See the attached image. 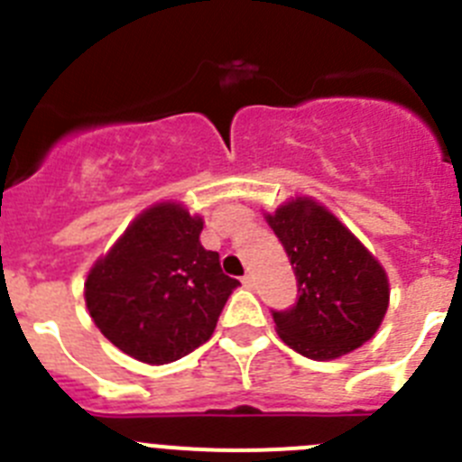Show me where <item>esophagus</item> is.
<instances>
[{
	"label": "esophagus",
	"instance_id": "obj_1",
	"mask_svg": "<svg viewBox=\"0 0 462 462\" xmlns=\"http://www.w3.org/2000/svg\"><path fill=\"white\" fill-rule=\"evenodd\" d=\"M240 281H243V285H247V288H252V285H254V276L252 274H245Z\"/></svg>",
	"mask_w": 462,
	"mask_h": 462
}]
</instances>
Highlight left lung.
<instances>
[{
  "label": "left lung",
  "mask_w": 462,
  "mask_h": 462,
  "mask_svg": "<svg viewBox=\"0 0 462 462\" xmlns=\"http://www.w3.org/2000/svg\"><path fill=\"white\" fill-rule=\"evenodd\" d=\"M297 276V301L272 310L285 345L313 360L358 349L388 310V276L363 245L310 199L267 215Z\"/></svg>",
  "instance_id": "obj_1"
}]
</instances>
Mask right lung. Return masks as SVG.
<instances>
[{"label":"right lung","instance_id":"right-lung-1","mask_svg":"<svg viewBox=\"0 0 462 462\" xmlns=\"http://www.w3.org/2000/svg\"><path fill=\"white\" fill-rule=\"evenodd\" d=\"M204 222L174 204L140 215L86 281L99 331L125 354L162 365L204 345L238 279L201 247Z\"/></svg>","mask_w":462,"mask_h":462}]
</instances>
